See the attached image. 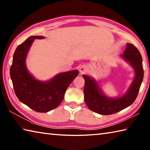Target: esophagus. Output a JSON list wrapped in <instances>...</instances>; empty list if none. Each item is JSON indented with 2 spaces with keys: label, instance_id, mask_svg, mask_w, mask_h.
Segmentation results:
<instances>
[{
  "label": "esophagus",
  "instance_id": "obj_1",
  "mask_svg": "<svg viewBox=\"0 0 150 150\" xmlns=\"http://www.w3.org/2000/svg\"><path fill=\"white\" fill-rule=\"evenodd\" d=\"M86 70H87L86 67L85 66H81L80 69H79V71H80V73L82 74V73H84L86 71Z\"/></svg>",
  "mask_w": 150,
  "mask_h": 150
}]
</instances>
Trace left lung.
Listing matches in <instances>:
<instances>
[{
	"label": "left lung",
	"instance_id": "1",
	"mask_svg": "<svg viewBox=\"0 0 150 150\" xmlns=\"http://www.w3.org/2000/svg\"><path fill=\"white\" fill-rule=\"evenodd\" d=\"M121 57L133 67L135 72V77L131 86L122 97L115 98L106 96L93 79L86 75H82L85 80V103L90 110L95 113L111 115L119 112L132 104L137 97L144 77L142 56L134 45L127 43L126 48Z\"/></svg>",
	"mask_w": 150,
	"mask_h": 150
}]
</instances>
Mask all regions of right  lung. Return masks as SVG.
<instances>
[{
  "instance_id": "right-lung-1",
  "label": "right lung",
  "mask_w": 150,
  "mask_h": 150,
  "mask_svg": "<svg viewBox=\"0 0 150 150\" xmlns=\"http://www.w3.org/2000/svg\"><path fill=\"white\" fill-rule=\"evenodd\" d=\"M43 36L30 37L15 50L10 68L15 93L21 103L37 112L46 113L59 106L69 84L79 74L78 70L60 73L50 81L37 80L28 71L26 58L35 39Z\"/></svg>"
}]
</instances>
